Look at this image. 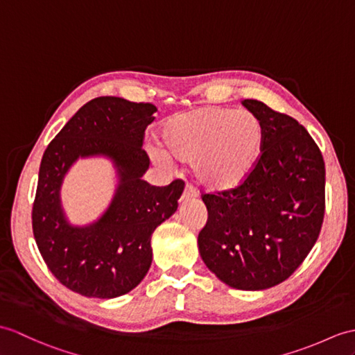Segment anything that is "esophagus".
Listing matches in <instances>:
<instances>
[{
    "mask_svg": "<svg viewBox=\"0 0 355 355\" xmlns=\"http://www.w3.org/2000/svg\"><path fill=\"white\" fill-rule=\"evenodd\" d=\"M195 196H196L195 189H193L191 184H186L184 192H183V195H181V201H189V200H193Z\"/></svg>",
    "mask_w": 355,
    "mask_h": 355,
    "instance_id": "obj_1",
    "label": "esophagus"
}]
</instances>
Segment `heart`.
Returning <instances> with one entry per match:
<instances>
[{"mask_svg": "<svg viewBox=\"0 0 355 355\" xmlns=\"http://www.w3.org/2000/svg\"><path fill=\"white\" fill-rule=\"evenodd\" d=\"M265 131L248 110L200 107L164 121L159 131L166 159L192 164L193 177L211 192L239 187L257 166Z\"/></svg>", "mask_w": 355, "mask_h": 355, "instance_id": "b5f03b06", "label": "heart"}]
</instances>
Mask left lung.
Segmentation results:
<instances>
[{"mask_svg": "<svg viewBox=\"0 0 355 355\" xmlns=\"http://www.w3.org/2000/svg\"><path fill=\"white\" fill-rule=\"evenodd\" d=\"M242 104L265 131L252 174L228 192H202L209 218L200 254L220 282L263 291L289 278L316 243L325 213V163L301 123L257 100Z\"/></svg>", "mask_w": 355, "mask_h": 355, "instance_id": "1", "label": "left lung"}]
</instances>
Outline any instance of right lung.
<instances>
[{"instance_id": "obj_1", "label": "right lung", "mask_w": 355, "mask_h": 355, "mask_svg": "<svg viewBox=\"0 0 355 355\" xmlns=\"http://www.w3.org/2000/svg\"><path fill=\"white\" fill-rule=\"evenodd\" d=\"M157 107L100 96L73 114L44 153L33 234L51 274L87 298H116L142 282L153 261L151 234L178 207L184 181L151 186L142 180L150 157L142 148ZM107 155L120 174L111 207L92 226L72 227L60 207L62 177L78 157Z\"/></svg>"}]
</instances>
